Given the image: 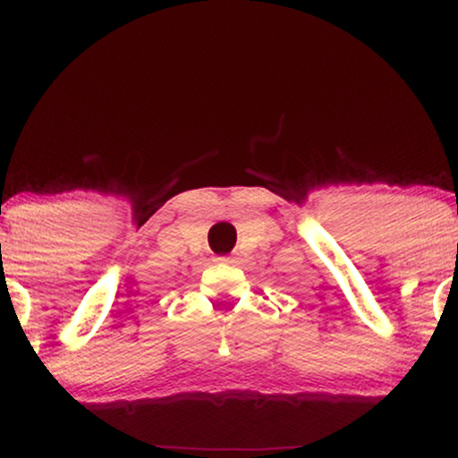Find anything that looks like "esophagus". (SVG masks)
<instances>
[{"label":"esophagus","instance_id":"1","mask_svg":"<svg viewBox=\"0 0 458 458\" xmlns=\"http://www.w3.org/2000/svg\"><path fill=\"white\" fill-rule=\"evenodd\" d=\"M219 262H233V259H219Z\"/></svg>","mask_w":458,"mask_h":458}]
</instances>
